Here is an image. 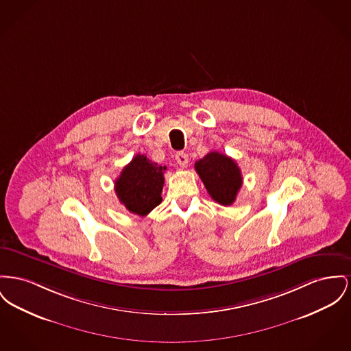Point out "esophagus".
<instances>
[{
    "mask_svg": "<svg viewBox=\"0 0 351 351\" xmlns=\"http://www.w3.org/2000/svg\"><path fill=\"white\" fill-rule=\"evenodd\" d=\"M175 159H176L178 165H180V167H186V165H188V160H189L188 155H186V152H183V151L178 152V154L175 155Z\"/></svg>",
    "mask_w": 351,
    "mask_h": 351,
    "instance_id": "1",
    "label": "esophagus"
}]
</instances>
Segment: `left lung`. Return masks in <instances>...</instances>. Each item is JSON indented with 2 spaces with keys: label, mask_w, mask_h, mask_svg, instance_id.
I'll list each match as a JSON object with an SVG mask.
<instances>
[{
  "label": "left lung",
  "mask_w": 351,
  "mask_h": 351,
  "mask_svg": "<svg viewBox=\"0 0 351 351\" xmlns=\"http://www.w3.org/2000/svg\"><path fill=\"white\" fill-rule=\"evenodd\" d=\"M195 169L215 202L221 206L234 203L237 192L243 186V176L232 158L212 151L195 163Z\"/></svg>",
  "instance_id": "left-lung-1"
}]
</instances>
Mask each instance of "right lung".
Segmentation results:
<instances>
[{
  "label": "right lung",
  "mask_w": 351,
  "mask_h": 351,
  "mask_svg": "<svg viewBox=\"0 0 351 351\" xmlns=\"http://www.w3.org/2000/svg\"><path fill=\"white\" fill-rule=\"evenodd\" d=\"M165 165L154 163L145 155L138 154L115 180L119 202L131 213L147 216L162 203Z\"/></svg>",
  "instance_id": "add662e5"
}]
</instances>
